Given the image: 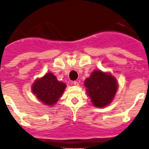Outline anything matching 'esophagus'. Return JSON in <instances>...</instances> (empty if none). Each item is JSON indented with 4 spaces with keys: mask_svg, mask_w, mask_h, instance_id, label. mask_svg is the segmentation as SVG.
I'll list each match as a JSON object with an SVG mask.
<instances>
[{
    "mask_svg": "<svg viewBox=\"0 0 149 149\" xmlns=\"http://www.w3.org/2000/svg\"><path fill=\"white\" fill-rule=\"evenodd\" d=\"M73 84H74V86H79V83L77 82V81H74Z\"/></svg>",
    "mask_w": 149,
    "mask_h": 149,
    "instance_id": "34e87169",
    "label": "esophagus"
}]
</instances>
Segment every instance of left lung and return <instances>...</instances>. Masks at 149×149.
Masks as SVG:
<instances>
[{
    "mask_svg": "<svg viewBox=\"0 0 149 149\" xmlns=\"http://www.w3.org/2000/svg\"><path fill=\"white\" fill-rule=\"evenodd\" d=\"M86 94L93 106L102 108L111 103L119 87L118 82L110 72L95 70L85 80Z\"/></svg>",
    "mask_w": 149,
    "mask_h": 149,
    "instance_id": "obj_1",
    "label": "left lung"
}]
</instances>
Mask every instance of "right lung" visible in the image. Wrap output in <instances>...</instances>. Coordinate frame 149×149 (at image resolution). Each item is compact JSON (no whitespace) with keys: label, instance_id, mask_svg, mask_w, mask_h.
<instances>
[{"label":"right lung","instance_id":"1","mask_svg":"<svg viewBox=\"0 0 149 149\" xmlns=\"http://www.w3.org/2000/svg\"><path fill=\"white\" fill-rule=\"evenodd\" d=\"M65 87V84L59 81L53 73L48 72L43 77L36 79L31 91L42 104L52 107L61 98Z\"/></svg>","mask_w":149,"mask_h":149}]
</instances>
